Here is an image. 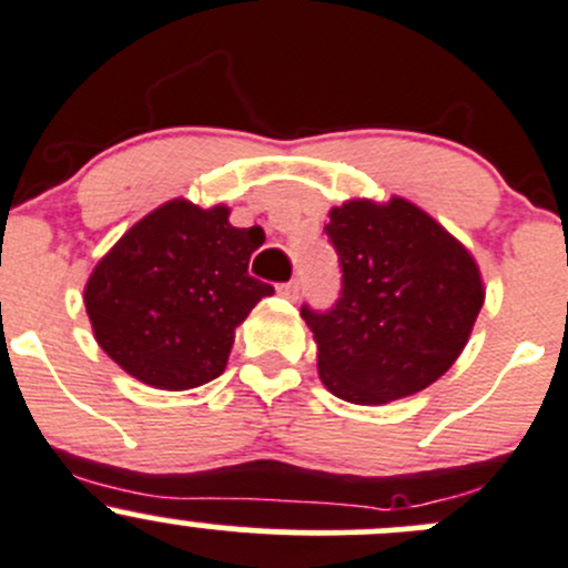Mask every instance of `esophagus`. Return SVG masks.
Listing matches in <instances>:
<instances>
[{
	"label": "esophagus",
	"instance_id": "esophagus-1",
	"mask_svg": "<svg viewBox=\"0 0 568 568\" xmlns=\"http://www.w3.org/2000/svg\"><path fill=\"white\" fill-rule=\"evenodd\" d=\"M278 292H282L284 297H290V301H295L297 292H301V282H297V278H292V282L278 286Z\"/></svg>",
	"mask_w": 568,
	"mask_h": 568
}]
</instances>
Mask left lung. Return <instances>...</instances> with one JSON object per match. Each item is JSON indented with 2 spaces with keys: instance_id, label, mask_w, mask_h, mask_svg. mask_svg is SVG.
<instances>
[{
  "instance_id": "8db88e82",
  "label": "left lung",
  "mask_w": 568,
  "mask_h": 568,
  "mask_svg": "<svg viewBox=\"0 0 568 568\" xmlns=\"http://www.w3.org/2000/svg\"><path fill=\"white\" fill-rule=\"evenodd\" d=\"M325 235L342 290L323 312L301 306L325 388L355 405H385L452 369L484 306L465 245L399 196L333 207Z\"/></svg>"
}]
</instances>
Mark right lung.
<instances>
[{"label": "right lung", "instance_id": "right-lung-1", "mask_svg": "<svg viewBox=\"0 0 568 568\" xmlns=\"http://www.w3.org/2000/svg\"><path fill=\"white\" fill-rule=\"evenodd\" d=\"M262 226L174 199L144 215L98 262L84 290L98 344L131 377L185 390L226 369L235 327L273 286L248 276Z\"/></svg>", "mask_w": 568, "mask_h": 568}]
</instances>
